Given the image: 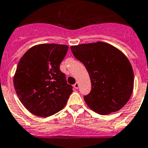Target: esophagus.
Returning <instances> with one entry per match:
<instances>
[{
    "label": "esophagus",
    "instance_id": "esophagus-1",
    "mask_svg": "<svg viewBox=\"0 0 148 148\" xmlns=\"http://www.w3.org/2000/svg\"><path fill=\"white\" fill-rule=\"evenodd\" d=\"M79 83H78V82L75 83V85H73V87L75 88V89H78V88H79Z\"/></svg>",
    "mask_w": 148,
    "mask_h": 148
}]
</instances>
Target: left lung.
<instances>
[{"label": "left lung", "mask_w": 148, "mask_h": 148, "mask_svg": "<svg viewBox=\"0 0 148 148\" xmlns=\"http://www.w3.org/2000/svg\"><path fill=\"white\" fill-rule=\"evenodd\" d=\"M70 48L75 58L85 65L91 79V92L84 96L88 107L101 115L123 108L134 88L132 66L125 55L102 41Z\"/></svg>", "instance_id": "obj_1"}]
</instances>
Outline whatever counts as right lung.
Listing matches in <instances>:
<instances>
[{"mask_svg": "<svg viewBox=\"0 0 148 148\" xmlns=\"http://www.w3.org/2000/svg\"><path fill=\"white\" fill-rule=\"evenodd\" d=\"M68 46L41 44L21 57L13 77V85L23 106L40 117L52 116L63 109L73 86L60 69Z\"/></svg>", "mask_w": 148, "mask_h": 148, "instance_id": "right-lung-1", "label": "right lung"}]
</instances>
